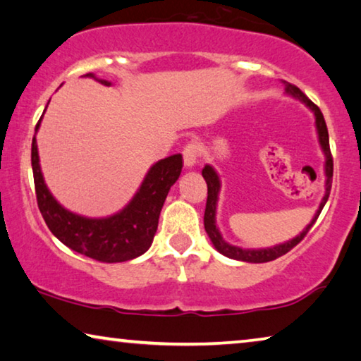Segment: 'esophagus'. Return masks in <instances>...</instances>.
<instances>
[{
  "mask_svg": "<svg viewBox=\"0 0 361 361\" xmlns=\"http://www.w3.org/2000/svg\"><path fill=\"white\" fill-rule=\"evenodd\" d=\"M184 166L187 169H192L193 166L198 163V147L197 143H188V145L184 148Z\"/></svg>",
  "mask_w": 361,
  "mask_h": 361,
  "instance_id": "obj_1",
  "label": "esophagus"
}]
</instances>
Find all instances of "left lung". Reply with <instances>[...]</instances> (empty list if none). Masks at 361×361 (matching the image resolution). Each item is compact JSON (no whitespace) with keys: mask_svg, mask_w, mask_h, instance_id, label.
I'll return each instance as SVG.
<instances>
[{"mask_svg":"<svg viewBox=\"0 0 361 361\" xmlns=\"http://www.w3.org/2000/svg\"><path fill=\"white\" fill-rule=\"evenodd\" d=\"M286 87V95H289L292 98L302 102L305 106H307L310 111H312L314 116V127H316V134H318V142L321 147V152L324 153V197L321 200L318 209L313 216V219L310 221V224L300 232V234L295 235L290 240H287L284 243H277V245L273 247H266V248H242L237 245H232V243L226 242L223 234H221L218 224H216V213H218V200H219V192H221V179L216 169L212 164H207L202 169V176L203 179L207 180L208 185V198H207V208H204V231L212 240L213 247L218 250L221 255H224L227 258L237 259V262H245V263H266V262H273V259L282 257L289 250H292L293 247L297 245L302 238L307 235V232L312 229V226L316 223L318 216L321 213V209L324 208L326 202H328L329 193H331V185H332V157H331V149H329V134H328V127H326L324 123V116L321 113V109L316 106V104L305 97V93L297 88L295 85L289 84V82H282Z\"/></svg>","mask_w":361,"mask_h":361,"instance_id":"left-lung-1","label":"left lung"}]
</instances>
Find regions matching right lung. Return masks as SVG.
Instances as JSON below:
<instances>
[{
	"label": "right lung",
	"mask_w": 361,
	"mask_h": 361,
	"mask_svg": "<svg viewBox=\"0 0 361 361\" xmlns=\"http://www.w3.org/2000/svg\"><path fill=\"white\" fill-rule=\"evenodd\" d=\"M82 77H90L106 87L111 85V82L98 79L95 74ZM43 114L32 140V171L38 208L48 229L71 250L98 262L121 263L140 257L152 247L164 200L182 173V154H173L154 163L143 177L135 195L118 213L104 218H88L64 208L47 185L37 147V132Z\"/></svg>",
	"instance_id": "add662e5"
}]
</instances>
